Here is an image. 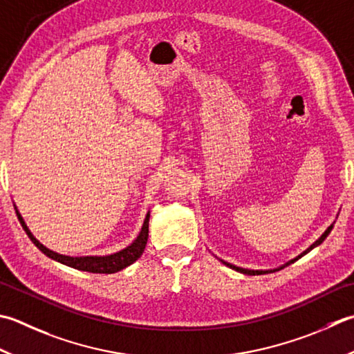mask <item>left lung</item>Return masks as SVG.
<instances>
[{"instance_id":"left-lung-1","label":"left lung","mask_w":354,"mask_h":354,"mask_svg":"<svg viewBox=\"0 0 354 354\" xmlns=\"http://www.w3.org/2000/svg\"><path fill=\"white\" fill-rule=\"evenodd\" d=\"M335 223H336V221H335ZM335 223L333 224H331L328 228H327V230H325L322 234H321V238L319 239H316L315 242H313V244H311L308 248H307V250H304L301 254H297L296 256V258H293V259H290L288 262H286V264H282V266H279V267H276V268H270V270H252V268H242V267H238V266H233V264H230V262H227V261H224V259H219L218 258V256H216V258L221 261V262H223V264L224 266H227V267H230L232 270H236V272H239V273H242V274H248V276H258V274H267V273H274V272H279V270H282L283 267H287V266H290V264H293V262H296L297 259H301L302 258V256L304 254H307L308 252H311V250H313V248L315 247H317V245H321L322 244V242H324V239L325 238H327L328 236V234H330V232H331V228H333V225H335Z\"/></svg>"}]
</instances>
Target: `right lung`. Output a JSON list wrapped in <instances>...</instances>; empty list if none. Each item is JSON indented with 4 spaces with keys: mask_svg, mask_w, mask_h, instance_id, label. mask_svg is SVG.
I'll return each instance as SVG.
<instances>
[{
    "mask_svg": "<svg viewBox=\"0 0 354 354\" xmlns=\"http://www.w3.org/2000/svg\"><path fill=\"white\" fill-rule=\"evenodd\" d=\"M15 210L18 214V219L21 225H23L24 232L27 233V236L30 238V241L33 242L35 245H37L41 252H43L47 258H50L53 261L59 262L62 266H67V267H72L76 270H81V272H88V273H116V272H121L122 268H126L129 266L133 264V262L141 258V254L145 248V244H147V239H149V219H150V212H147L145 214V219H144V224L141 227V232L138 234L136 239L131 242L130 245H127L126 248H122V250L112 253V254H104V256H68V254H61L50 250V248H47L44 244H41V242L33 236V233L29 230V227L24 223L23 216H21V213L18 212L17 205H15Z\"/></svg>",
    "mask_w": 354,
    "mask_h": 354,
    "instance_id": "1",
    "label": "right lung"
}]
</instances>
